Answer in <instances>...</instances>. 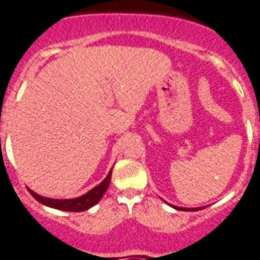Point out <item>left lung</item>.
I'll return each instance as SVG.
<instances>
[{
    "label": "left lung",
    "mask_w": 260,
    "mask_h": 260,
    "mask_svg": "<svg viewBox=\"0 0 260 260\" xmlns=\"http://www.w3.org/2000/svg\"><path fill=\"white\" fill-rule=\"evenodd\" d=\"M172 208H175V209L177 210H184V212H196V210H200V209H203V208H180V206H174V205H171Z\"/></svg>",
    "instance_id": "left-lung-1"
}]
</instances>
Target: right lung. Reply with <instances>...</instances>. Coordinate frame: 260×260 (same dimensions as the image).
<instances>
[{
    "label": "right lung",
    "instance_id": "add662e5",
    "mask_svg": "<svg viewBox=\"0 0 260 260\" xmlns=\"http://www.w3.org/2000/svg\"><path fill=\"white\" fill-rule=\"evenodd\" d=\"M110 180H112V170H110L108 176H106L99 185L92 188L89 192H86L83 196L76 197V199H48V197H43L41 196V194L35 193L34 190H31L30 188H27V189L31 193V196L46 206H50V208H54V209L66 210V212H84V210H88L89 208H92V206H94L99 203L100 200H101V197H103L104 193L106 192V189H108Z\"/></svg>",
    "mask_w": 260,
    "mask_h": 260
}]
</instances>
